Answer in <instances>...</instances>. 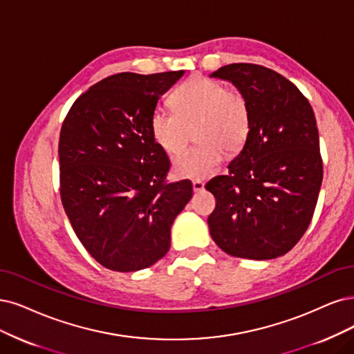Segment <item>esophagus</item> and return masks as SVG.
<instances>
[{
	"instance_id": "obj_1",
	"label": "esophagus",
	"mask_w": 354,
	"mask_h": 354,
	"mask_svg": "<svg viewBox=\"0 0 354 354\" xmlns=\"http://www.w3.org/2000/svg\"><path fill=\"white\" fill-rule=\"evenodd\" d=\"M192 188L195 192H200L204 189V182L203 180H194L192 182Z\"/></svg>"
}]
</instances>
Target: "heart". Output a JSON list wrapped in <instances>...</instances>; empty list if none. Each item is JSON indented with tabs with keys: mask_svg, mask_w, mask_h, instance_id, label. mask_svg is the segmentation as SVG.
Wrapping results in <instances>:
<instances>
[{
	"mask_svg": "<svg viewBox=\"0 0 354 354\" xmlns=\"http://www.w3.org/2000/svg\"><path fill=\"white\" fill-rule=\"evenodd\" d=\"M169 102L174 112L157 108L150 118L157 146L169 154H178L188 146L192 129L200 142L174 160V172L179 178L200 180L212 176L225 151H241L250 137L251 106L239 88L194 75L175 88Z\"/></svg>",
	"mask_w": 354,
	"mask_h": 354,
	"instance_id": "1",
	"label": "heart"
}]
</instances>
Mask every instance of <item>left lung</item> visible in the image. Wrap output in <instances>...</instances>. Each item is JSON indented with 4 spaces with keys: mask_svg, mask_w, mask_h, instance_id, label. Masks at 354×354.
Here are the masks:
<instances>
[{
    "mask_svg": "<svg viewBox=\"0 0 354 354\" xmlns=\"http://www.w3.org/2000/svg\"><path fill=\"white\" fill-rule=\"evenodd\" d=\"M210 77L232 82L251 106V133L229 174L207 182L216 198L208 229L220 250L272 259L304 236L322 184L315 113L286 77L257 64H229Z\"/></svg>",
    "mask_w": 354,
    "mask_h": 354,
    "instance_id": "left-lung-1",
    "label": "left lung"
}]
</instances>
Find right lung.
<instances>
[{
    "instance_id": "obj_1",
    "label": "right lung",
    "mask_w": 354,
    "mask_h": 354,
    "mask_svg": "<svg viewBox=\"0 0 354 354\" xmlns=\"http://www.w3.org/2000/svg\"><path fill=\"white\" fill-rule=\"evenodd\" d=\"M184 71L121 73L78 97L59 133V194L86 251L100 266L147 268L170 248V227L192 197L191 180L167 184L170 162L150 118Z\"/></svg>"
}]
</instances>
